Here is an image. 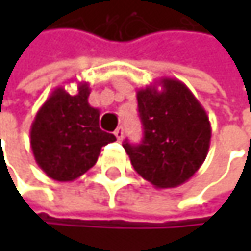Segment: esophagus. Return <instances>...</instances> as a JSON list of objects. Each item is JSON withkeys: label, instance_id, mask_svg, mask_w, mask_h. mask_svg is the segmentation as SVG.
Segmentation results:
<instances>
[{"label": "esophagus", "instance_id": "obj_1", "mask_svg": "<svg viewBox=\"0 0 251 251\" xmlns=\"http://www.w3.org/2000/svg\"><path fill=\"white\" fill-rule=\"evenodd\" d=\"M115 136H116L118 141H122V139H124V127H122V126H119V127L115 130Z\"/></svg>", "mask_w": 251, "mask_h": 251}]
</instances>
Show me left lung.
Returning a JSON list of instances; mask_svg holds the SVG:
<instances>
[{
  "label": "left lung",
  "instance_id": "obj_1",
  "mask_svg": "<svg viewBox=\"0 0 251 251\" xmlns=\"http://www.w3.org/2000/svg\"><path fill=\"white\" fill-rule=\"evenodd\" d=\"M161 86V89H158ZM144 139L124 142L135 172L157 189L177 187L203 164L209 144V118L193 93L176 78H161L136 93Z\"/></svg>",
  "mask_w": 251,
  "mask_h": 251
}]
</instances>
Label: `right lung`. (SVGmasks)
Listing matches in <instances>:
<instances>
[{"mask_svg":"<svg viewBox=\"0 0 251 251\" xmlns=\"http://www.w3.org/2000/svg\"><path fill=\"white\" fill-rule=\"evenodd\" d=\"M88 82H78L71 96L58 87L42 104L30 129V145L37 166L56 181H73L90 170L101 147L116 136L100 129V110L88 104Z\"/></svg>","mask_w":251,"mask_h":251,"instance_id":"right-lung-1","label":"right lung"}]
</instances>
